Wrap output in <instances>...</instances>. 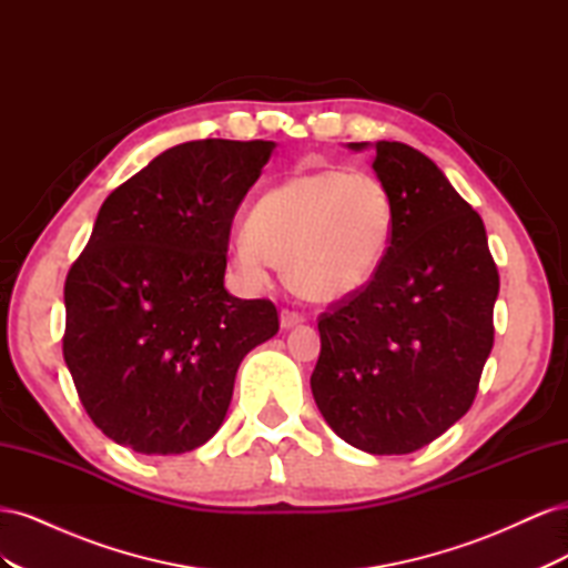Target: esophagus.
<instances>
[{"mask_svg": "<svg viewBox=\"0 0 568 568\" xmlns=\"http://www.w3.org/2000/svg\"><path fill=\"white\" fill-rule=\"evenodd\" d=\"M303 322H305V317L298 315V313H294V311H282V315H280L282 329H294V326H298V324H303Z\"/></svg>", "mask_w": 568, "mask_h": 568, "instance_id": "obj_1", "label": "esophagus"}]
</instances>
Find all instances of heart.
<instances>
[{"label": "heart", "mask_w": 568, "mask_h": 568, "mask_svg": "<svg viewBox=\"0 0 568 568\" xmlns=\"http://www.w3.org/2000/svg\"><path fill=\"white\" fill-rule=\"evenodd\" d=\"M388 186L367 173L317 170L291 178L255 201L234 261L261 284L270 265L286 267L288 286L313 303H338L379 272L393 234Z\"/></svg>", "instance_id": "1"}]
</instances>
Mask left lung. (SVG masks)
I'll return each mask as SVG.
<instances>
[{
    "instance_id": "obj_1",
    "label": "left lung",
    "mask_w": 568,
    "mask_h": 568,
    "mask_svg": "<svg viewBox=\"0 0 568 568\" xmlns=\"http://www.w3.org/2000/svg\"><path fill=\"white\" fill-rule=\"evenodd\" d=\"M374 151L395 211L390 246L374 280L320 317L311 388L324 422L353 448L407 455L471 407L500 277L484 220L443 170L400 142Z\"/></svg>"
}]
</instances>
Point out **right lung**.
Returning <instances> with one entry per match:
<instances>
[{"label":"right lung","instance_id":"right-lung-1","mask_svg":"<svg viewBox=\"0 0 568 568\" xmlns=\"http://www.w3.org/2000/svg\"><path fill=\"white\" fill-rule=\"evenodd\" d=\"M274 146H173L99 209L63 288V359L90 419L118 445L180 455L211 440L242 359L280 332L270 301L225 288L234 213Z\"/></svg>","mask_w":568,"mask_h":568}]
</instances>
